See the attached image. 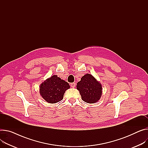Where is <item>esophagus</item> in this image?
I'll return each instance as SVG.
<instances>
[{"label": "esophagus", "mask_w": 148, "mask_h": 148, "mask_svg": "<svg viewBox=\"0 0 148 148\" xmlns=\"http://www.w3.org/2000/svg\"><path fill=\"white\" fill-rule=\"evenodd\" d=\"M75 85H76V84L74 83V82L71 84V86L72 88H75Z\"/></svg>", "instance_id": "obj_1"}]
</instances>
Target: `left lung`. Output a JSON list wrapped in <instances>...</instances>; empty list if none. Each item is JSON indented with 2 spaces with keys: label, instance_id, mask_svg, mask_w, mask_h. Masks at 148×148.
Wrapping results in <instances>:
<instances>
[{
  "label": "left lung",
  "instance_id": "obj_1",
  "mask_svg": "<svg viewBox=\"0 0 148 148\" xmlns=\"http://www.w3.org/2000/svg\"><path fill=\"white\" fill-rule=\"evenodd\" d=\"M76 89L79 91L82 99L85 103L94 104L98 102L103 93L101 83L90 74L86 73L77 83Z\"/></svg>",
  "mask_w": 148,
  "mask_h": 148
}]
</instances>
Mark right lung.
I'll return each instance as SVG.
<instances>
[{"label": "right lung", "mask_w": 148, "mask_h": 148, "mask_svg": "<svg viewBox=\"0 0 148 148\" xmlns=\"http://www.w3.org/2000/svg\"><path fill=\"white\" fill-rule=\"evenodd\" d=\"M69 88V84L54 75L40 85V94L47 103L54 104L63 99L65 91Z\"/></svg>", "instance_id": "obj_1"}]
</instances>
